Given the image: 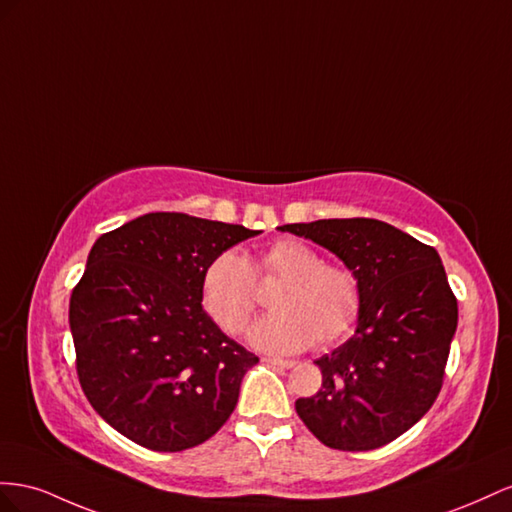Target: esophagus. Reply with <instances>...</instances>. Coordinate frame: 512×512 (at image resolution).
<instances>
[{
    "label": "esophagus",
    "instance_id": "1",
    "mask_svg": "<svg viewBox=\"0 0 512 512\" xmlns=\"http://www.w3.org/2000/svg\"><path fill=\"white\" fill-rule=\"evenodd\" d=\"M264 362L274 364V367H283V369H291V367H294V364H296L294 360H283V358H276V356H266Z\"/></svg>",
    "mask_w": 512,
    "mask_h": 512
}]
</instances>
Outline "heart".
<instances>
[{"instance_id": "heart-1", "label": "heart", "mask_w": 512, "mask_h": 512, "mask_svg": "<svg viewBox=\"0 0 512 512\" xmlns=\"http://www.w3.org/2000/svg\"><path fill=\"white\" fill-rule=\"evenodd\" d=\"M279 281L248 339L268 352H302L313 341L330 347L352 332L362 289L358 276L324 259L302 240L283 238L251 259L223 251L203 268L199 298L203 311L225 334H238L257 306L255 283Z\"/></svg>"}]
</instances>
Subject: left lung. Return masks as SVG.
I'll return each instance as SVG.
<instances>
[{"label":"left lung","instance_id":"1","mask_svg":"<svg viewBox=\"0 0 512 512\" xmlns=\"http://www.w3.org/2000/svg\"><path fill=\"white\" fill-rule=\"evenodd\" d=\"M328 248L362 289L356 334L315 360L321 390L296 412L321 444L373 450L425 416L444 384L457 298L433 246L375 218L283 225Z\"/></svg>","mask_w":512,"mask_h":512}]
</instances>
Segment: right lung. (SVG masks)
<instances>
[{"mask_svg":"<svg viewBox=\"0 0 512 512\" xmlns=\"http://www.w3.org/2000/svg\"><path fill=\"white\" fill-rule=\"evenodd\" d=\"M259 231L182 212L102 233L70 296L87 401L135 444L180 452L221 429L259 358L203 311V268Z\"/></svg>","mask_w":512,"mask_h":512,"instance_id":"1","label":"right lung"}]
</instances>
